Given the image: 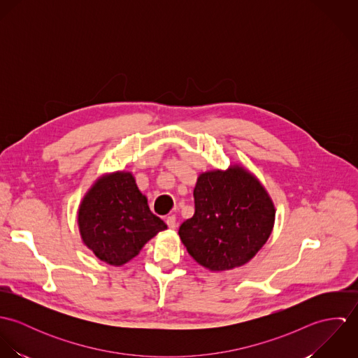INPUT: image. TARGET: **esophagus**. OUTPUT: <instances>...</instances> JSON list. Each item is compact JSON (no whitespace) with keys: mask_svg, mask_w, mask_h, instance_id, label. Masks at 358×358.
I'll return each mask as SVG.
<instances>
[{"mask_svg":"<svg viewBox=\"0 0 358 358\" xmlns=\"http://www.w3.org/2000/svg\"><path fill=\"white\" fill-rule=\"evenodd\" d=\"M166 224H168L169 229H175L176 227V217H175V215H171V216L166 217Z\"/></svg>","mask_w":358,"mask_h":358,"instance_id":"1","label":"esophagus"}]
</instances>
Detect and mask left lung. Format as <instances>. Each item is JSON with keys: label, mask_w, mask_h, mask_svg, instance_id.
Wrapping results in <instances>:
<instances>
[{"label": "left lung", "mask_w": 358, "mask_h": 358, "mask_svg": "<svg viewBox=\"0 0 358 358\" xmlns=\"http://www.w3.org/2000/svg\"><path fill=\"white\" fill-rule=\"evenodd\" d=\"M194 203V216L183 222L179 237L190 256L210 271L244 266L273 231L274 203L240 164L200 173Z\"/></svg>", "instance_id": "left-lung-1"}]
</instances>
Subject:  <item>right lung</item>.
<instances>
[{
  "label": "right lung",
  "instance_id": "obj_1",
  "mask_svg": "<svg viewBox=\"0 0 358 358\" xmlns=\"http://www.w3.org/2000/svg\"><path fill=\"white\" fill-rule=\"evenodd\" d=\"M77 222L84 245L115 267L134 259L148 241L166 229L128 171L99 176L81 200Z\"/></svg>",
  "mask_w": 358,
  "mask_h": 358
}]
</instances>
